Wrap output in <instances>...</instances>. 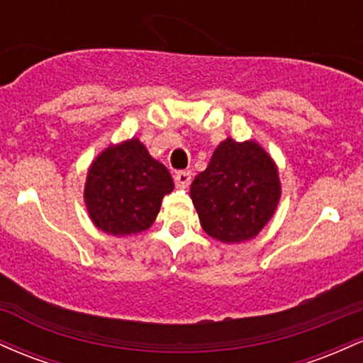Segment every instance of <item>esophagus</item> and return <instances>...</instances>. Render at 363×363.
Instances as JSON below:
<instances>
[{
  "label": "esophagus",
  "mask_w": 363,
  "mask_h": 363,
  "mask_svg": "<svg viewBox=\"0 0 363 363\" xmlns=\"http://www.w3.org/2000/svg\"><path fill=\"white\" fill-rule=\"evenodd\" d=\"M174 179H176V184L181 187V189H186V187L191 184V181H193V172H191V170H179Z\"/></svg>",
  "instance_id": "esophagus-1"
}]
</instances>
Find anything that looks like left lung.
<instances>
[{
    "mask_svg": "<svg viewBox=\"0 0 363 363\" xmlns=\"http://www.w3.org/2000/svg\"><path fill=\"white\" fill-rule=\"evenodd\" d=\"M191 198L208 235L242 242L259 234L274 213L280 199L278 170L257 143L227 138L205 172L196 176Z\"/></svg>",
    "mask_w": 363,
    "mask_h": 363,
    "instance_id": "left-lung-1",
    "label": "left lung"
}]
</instances>
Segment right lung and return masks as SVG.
<instances>
[{"label":"right lung","instance_id":"obj_1","mask_svg":"<svg viewBox=\"0 0 363 363\" xmlns=\"http://www.w3.org/2000/svg\"><path fill=\"white\" fill-rule=\"evenodd\" d=\"M174 189L169 170L138 140L107 148L91 164L85 184L90 218L112 235L138 234L155 222L162 198Z\"/></svg>","mask_w":363,"mask_h":363}]
</instances>
